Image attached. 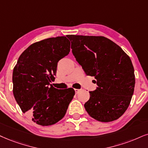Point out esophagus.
<instances>
[{
	"mask_svg": "<svg viewBox=\"0 0 148 148\" xmlns=\"http://www.w3.org/2000/svg\"><path fill=\"white\" fill-rule=\"evenodd\" d=\"M75 93L77 94L78 92H79L80 91V90H79V89H75Z\"/></svg>",
	"mask_w": 148,
	"mask_h": 148,
	"instance_id": "1",
	"label": "esophagus"
}]
</instances>
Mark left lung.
<instances>
[{"label":"left lung","instance_id":"obj_1","mask_svg":"<svg viewBox=\"0 0 148 148\" xmlns=\"http://www.w3.org/2000/svg\"><path fill=\"white\" fill-rule=\"evenodd\" d=\"M72 53L97 87L84 108L101 122L117 119L130 105L135 85L132 61L119 46L103 36L68 35Z\"/></svg>","mask_w":148,"mask_h":148}]
</instances>
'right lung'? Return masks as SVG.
<instances>
[{
  "label": "right lung",
  "mask_w": 148,
  "mask_h": 148,
  "mask_svg": "<svg viewBox=\"0 0 148 148\" xmlns=\"http://www.w3.org/2000/svg\"><path fill=\"white\" fill-rule=\"evenodd\" d=\"M65 36L32 44L21 55L13 71V93L24 113L38 125L55 124L64 116L75 95L73 88L57 89L58 62L70 52Z\"/></svg>",
  "instance_id": "add662e5"
}]
</instances>
